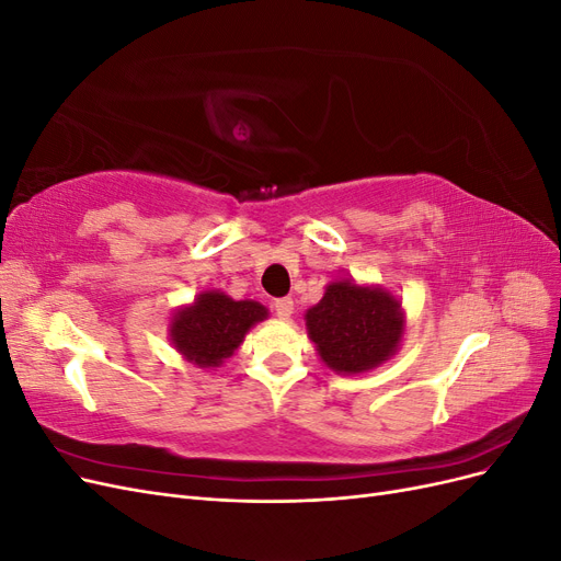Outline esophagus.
<instances>
[{
	"label": "esophagus",
	"mask_w": 561,
	"mask_h": 561,
	"mask_svg": "<svg viewBox=\"0 0 561 561\" xmlns=\"http://www.w3.org/2000/svg\"><path fill=\"white\" fill-rule=\"evenodd\" d=\"M274 311L278 318H290L295 313V301L290 297H283V299H276L274 301Z\"/></svg>",
	"instance_id": "esophagus-1"
}]
</instances>
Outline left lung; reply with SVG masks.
<instances>
[{"label": "left lung", "instance_id": "1", "mask_svg": "<svg viewBox=\"0 0 561 561\" xmlns=\"http://www.w3.org/2000/svg\"><path fill=\"white\" fill-rule=\"evenodd\" d=\"M320 360L336 375H360L396 355L404 334L400 301L379 285L334 280L304 316Z\"/></svg>", "mask_w": 561, "mask_h": 561}]
</instances>
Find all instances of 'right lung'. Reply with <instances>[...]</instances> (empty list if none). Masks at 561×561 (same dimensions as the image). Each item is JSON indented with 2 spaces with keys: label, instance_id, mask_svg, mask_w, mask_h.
Masks as SVG:
<instances>
[{
  "label": "right lung",
  "instance_id": "obj_1",
  "mask_svg": "<svg viewBox=\"0 0 561 561\" xmlns=\"http://www.w3.org/2000/svg\"><path fill=\"white\" fill-rule=\"evenodd\" d=\"M268 316L260 301H236L219 290L201 293L171 320V342L184 360L198 367H219L243 344L252 325Z\"/></svg>",
  "mask_w": 561,
  "mask_h": 561
}]
</instances>
